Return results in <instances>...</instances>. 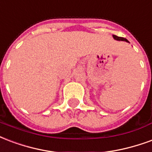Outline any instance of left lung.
I'll return each instance as SVG.
<instances>
[{"instance_id": "obj_1", "label": "left lung", "mask_w": 152, "mask_h": 152, "mask_svg": "<svg viewBox=\"0 0 152 152\" xmlns=\"http://www.w3.org/2000/svg\"><path fill=\"white\" fill-rule=\"evenodd\" d=\"M113 38L115 39H117V40H122V41H126V42H129V41L127 40L126 39L123 38V37H119V36H117V35H113Z\"/></svg>"}]
</instances>
